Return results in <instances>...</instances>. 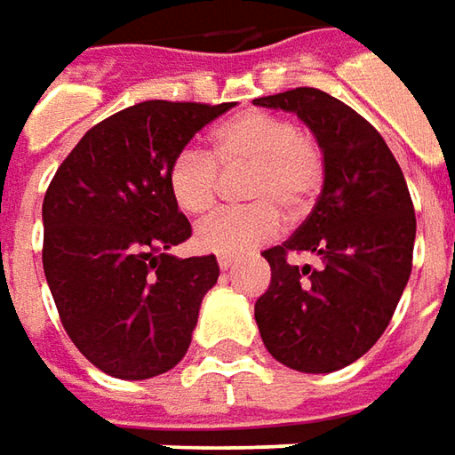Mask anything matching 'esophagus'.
<instances>
[{
  "mask_svg": "<svg viewBox=\"0 0 455 455\" xmlns=\"http://www.w3.org/2000/svg\"><path fill=\"white\" fill-rule=\"evenodd\" d=\"M218 266L222 271H228V268H233L235 266V258H228V255H220L218 258Z\"/></svg>",
  "mask_w": 455,
  "mask_h": 455,
  "instance_id": "obj_1",
  "label": "esophagus"
}]
</instances>
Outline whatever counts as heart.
I'll list each match as a JSON object with an SVG mask.
<instances>
[{
	"instance_id": "heart-1",
	"label": "heart",
	"mask_w": 455,
	"mask_h": 455,
	"mask_svg": "<svg viewBox=\"0 0 455 455\" xmlns=\"http://www.w3.org/2000/svg\"><path fill=\"white\" fill-rule=\"evenodd\" d=\"M210 156L182 149L166 166V189L184 215H204L218 197V169L251 166L240 210H222L195 230L202 253L243 255L268 240L281 225V213L304 218L323 184V156L314 139L283 116L248 111L225 121L210 136Z\"/></svg>"
}]
</instances>
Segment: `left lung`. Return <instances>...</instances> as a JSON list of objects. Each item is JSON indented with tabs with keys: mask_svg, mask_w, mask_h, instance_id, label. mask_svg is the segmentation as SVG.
I'll list each match as a JSON object with an SVG mask.
<instances>
[{
	"mask_svg": "<svg viewBox=\"0 0 455 455\" xmlns=\"http://www.w3.org/2000/svg\"><path fill=\"white\" fill-rule=\"evenodd\" d=\"M253 103L299 116L323 156L311 215L263 253L271 286L255 301V323L281 364L326 375L370 352L393 319L412 268L411 192L385 139L339 98L296 88ZM289 252L316 254L323 268L291 267Z\"/></svg>",
	"mask_w": 455,
	"mask_h": 455,
	"instance_id": "left-lung-1",
	"label": "left lung"
}]
</instances>
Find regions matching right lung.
Returning <instances> with one entry per match:
<instances>
[{"instance_id": "right-lung-1", "label": "right lung", "mask_w": 455, "mask_h": 455, "mask_svg": "<svg viewBox=\"0 0 455 455\" xmlns=\"http://www.w3.org/2000/svg\"><path fill=\"white\" fill-rule=\"evenodd\" d=\"M233 103L144 100L68 154L43 202V268L80 355L118 379L164 375L187 355L215 255L177 258L192 235L166 166Z\"/></svg>"}]
</instances>
